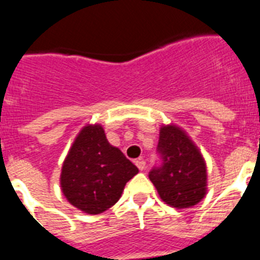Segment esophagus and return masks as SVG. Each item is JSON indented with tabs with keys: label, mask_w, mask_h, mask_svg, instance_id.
I'll return each instance as SVG.
<instances>
[{
	"label": "esophagus",
	"mask_w": 260,
	"mask_h": 260,
	"mask_svg": "<svg viewBox=\"0 0 260 260\" xmlns=\"http://www.w3.org/2000/svg\"><path fill=\"white\" fill-rule=\"evenodd\" d=\"M135 165L139 168V171H144V168H146V161H144L143 158H138V160H135Z\"/></svg>",
	"instance_id": "obj_1"
}]
</instances>
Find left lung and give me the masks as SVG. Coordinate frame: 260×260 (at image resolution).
<instances>
[{"label":"left lung","mask_w":260,"mask_h":260,"mask_svg":"<svg viewBox=\"0 0 260 260\" xmlns=\"http://www.w3.org/2000/svg\"><path fill=\"white\" fill-rule=\"evenodd\" d=\"M157 152L161 165L148 177L160 198L174 208L198 204L207 194V167L189 135L176 125H162Z\"/></svg>","instance_id":"8db88e82"}]
</instances>
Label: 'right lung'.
<instances>
[{"instance_id":"1","label":"right lung","mask_w":260,"mask_h":260,"mask_svg":"<svg viewBox=\"0 0 260 260\" xmlns=\"http://www.w3.org/2000/svg\"><path fill=\"white\" fill-rule=\"evenodd\" d=\"M138 168L108 142L100 123L84 126L69 150L61 171V190L69 203L99 215L118 202Z\"/></svg>"}]
</instances>
